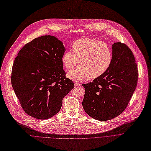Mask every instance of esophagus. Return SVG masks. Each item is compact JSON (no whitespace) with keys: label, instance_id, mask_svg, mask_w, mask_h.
<instances>
[{"label":"esophagus","instance_id":"34e87169","mask_svg":"<svg viewBox=\"0 0 151 151\" xmlns=\"http://www.w3.org/2000/svg\"><path fill=\"white\" fill-rule=\"evenodd\" d=\"M74 86H80V83H78V82H76V83H74Z\"/></svg>","mask_w":151,"mask_h":151}]
</instances>
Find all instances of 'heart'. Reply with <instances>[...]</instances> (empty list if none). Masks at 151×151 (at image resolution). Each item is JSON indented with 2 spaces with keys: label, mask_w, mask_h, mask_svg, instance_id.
I'll list each match as a JSON object with an SVG mask.
<instances>
[{
  "label": "heart",
  "mask_w": 151,
  "mask_h": 151,
  "mask_svg": "<svg viewBox=\"0 0 151 151\" xmlns=\"http://www.w3.org/2000/svg\"><path fill=\"white\" fill-rule=\"evenodd\" d=\"M71 51L67 50L62 61L68 70L76 65V69L68 76L74 80H83L88 77L95 79L102 76L109 69L112 61V52L105 42L95 39L83 37L76 40L71 45Z\"/></svg>",
  "instance_id": "b5f03b06"
}]
</instances>
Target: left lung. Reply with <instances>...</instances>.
I'll list each match as a JSON object with an SVG mask.
<instances>
[{
  "mask_svg": "<svg viewBox=\"0 0 151 151\" xmlns=\"http://www.w3.org/2000/svg\"><path fill=\"white\" fill-rule=\"evenodd\" d=\"M138 70L134 55L124 43L112 45V61L108 71L92 82L83 84L85 112L99 121L111 119L127 106L137 86Z\"/></svg>",
  "mask_w": 151,
  "mask_h": 151,
  "instance_id": "8db88e82",
  "label": "left lung"
}]
</instances>
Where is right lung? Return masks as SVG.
I'll return each mask as SVG.
<instances>
[{"instance_id": "add662e5", "label": "right lung", "mask_w": 151, "mask_h": 151, "mask_svg": "<svg viewBox=\"0 0 151 151\" xmlns=\"http://www.w3.org/2000/svg\"><path fill=\"white\" fill-rule=\"evenodd\" d=\"M61 41L43 36L25 44L15 58L11 84L26 114L46 119L61 109L63 98L74 87L65 77Z\"/></svg>"}]
</instances>
